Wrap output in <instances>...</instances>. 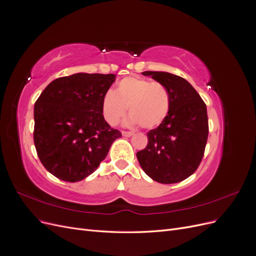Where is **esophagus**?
Returning <instances> with one entry per match:
<instances>
[{
    "label": "esophagus",
    "instance_id": "34e87169",
    "mask_svg": "<svg viewBox=\"0 0 256 256\" xmlns=\"http://www.w3.org/2000/svg\"><path fill=\"white\" fill-rule=\"evenodd\" d=\"M122 134L124 136H134V132H131V131H122Z\"/></svg>",
    "mask_w": 256,
    "mask_h": 256
}]
</instances>
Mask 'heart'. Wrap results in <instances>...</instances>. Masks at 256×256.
Segmentation results:
<instances>
[{"instance_id": "heart-1", "label": "heart", "mask_w": 256, "mask_h": 256, "mask_svg": "<svg viewBox=\"0 0 256 256\" xmlns=\"http://www.w3.org/2000/svg\"><path fill=\"white\" fill-rule=\"evenodd\" d=\"M129 111L127 124L146 129L157 127L168 115L170 95L159 82H150L138 76L120 80L116 90H108L102 98V114L108 124L115 126Z\"/></svg>"}]
</instances>
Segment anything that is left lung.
Here are the masks:
<instances>
[{"mask_svg":"<svg viewBox=\"0 0 256 256\" xmlns=\"http://www.w3.org/2000/svg\"><path fill=\"white\" fill-rule=\"evenodd\" d=\"M164 84L170 95V109L160 125L147 132L148 143L136 158L143 171L160 184L184 180L196 171L208 138L206 104L194 88L180 76L144 72Z\"/></svg>","mask_w":256,"mask_h":256,"instance_id":"1","label":"left lung"}]
</instances>
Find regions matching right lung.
<instances>
[{"label":"right lung","mask_w":256,"mask_h":256,"mask_svg":"<svg viewBox=\"0 0 256 256\" xmlns=\"http://www.w3.org/2000/svg\"><path fill=\"white\" fill-rule=\"evenodd\" d=\"M115 74L78 72L52 81L34 106V144L47 171L76 182L94 173L122 136L102 114Z\"/></svg>","instance_id":"right-lung-1"}]
</instances>
